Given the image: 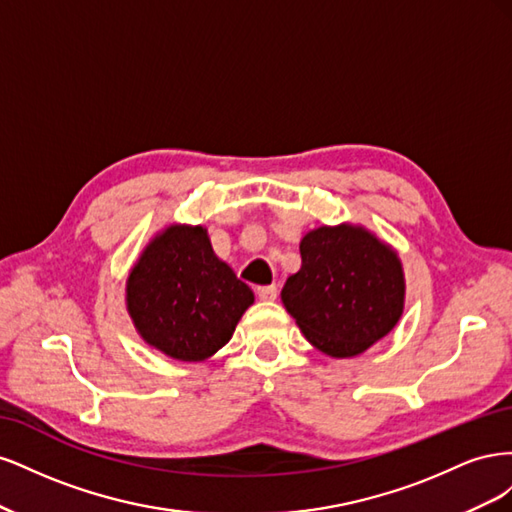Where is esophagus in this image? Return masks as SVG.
<instances>
[{"mask_svg":"<svg viewBox=\"0 0 512 512\" xmlns=\"http://www.w3.org/2000/svg\"><path fill=\"white\" fill-rule=\"evenodd\" d=\"M256 294H258V299H262V301H275L277 299V286L275 284L258 286Z\"/></svg>","mask_w":512,"mask_h":512,"instance_id":"1","label":"esophagus"}]
</instances>
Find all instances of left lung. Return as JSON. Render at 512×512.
Returning <instances> with one entry per match:
<instances>
[{"label": "left lung", "instance_id": "1", "mask_svg": "<svg viewBox=\"0 0 512 512\" xmlns=\"http://www.w3.org/2000/svg\"><path fill=\"white\" fill-rule=\"evenodd\" d=\"M299 273L282 290L309 344L356 356L389 333L404 312V273L389 245L359 226H322L301 241Z\"/></svg>", "mask_w": 512, "mask_h": 512}]
</instances>
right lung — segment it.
<instances>
[{"instance_id":"right-lung-1","label":"right lung","mask_w":512,"mask_h":512,"mask_svg":"<svg viewBox=\"0 0 512 512\" xmlns=\"http://www.w3.org/2000/svg\"><path fill=\"white\" fill-rule=\"evenodd\" d=\"M254 292L213 254L203 226H170L128 277V312L145 342L177 361H205L235 333Z\"/></svg>"}]
</instances>
